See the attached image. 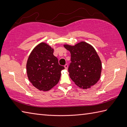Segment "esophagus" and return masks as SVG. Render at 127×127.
Returning <instances> with one entry per match:
<instances>
[{
  "mask_svg": "<svg viewBox=\"0 0 127 127\" xmlns=\"http://www.w3.org/2000/svg\"><path fill=\"white\" fill-rule=\"evenodd\" d=\"M68 64H65V65H64V68H65V69H68Z\"/></svg>",
  "mask_w": 127,
  "mask_h": 127,
  "instance_id": "1",
  "label": "esophagus"
}]
</instances>
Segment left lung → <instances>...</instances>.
<instances>
[{
  "mask_svg": "<svg viewBox=\"0 0 127 127\" xmlns=\"http://www.w3.org/2000/svg\"><path fill=\"white\" fill-rule=\"evenodd\" d=\"M71 54L68 68L69 76L80 88L87 89L94 85L100 77L101 62L93 46L86 42L75 46L64 45Z\"/></svg>",
  "mask_w": 127,
  "mask_h": 127,
  "instance_id": "8db88e82",
  "label": "left lung"
}]
</instances>
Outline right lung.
<instances>
[{"label":"right lung","instance_id":"obj_1","mask_svg":"<svg viewBox=\"0 0 127 127\" xmlns=\"http://www.w3.org/2000/svg\"><path fill=\"white\" fill-rule=\"evenodd\" d=\"M26 68L28 79L32 85L44 91L51 90L57 84L61 71L64 69L53 55V49L44 42L40 43L32 51Z\"/></svg>","mask_w":127,"mask_h":127}]
</instances>
